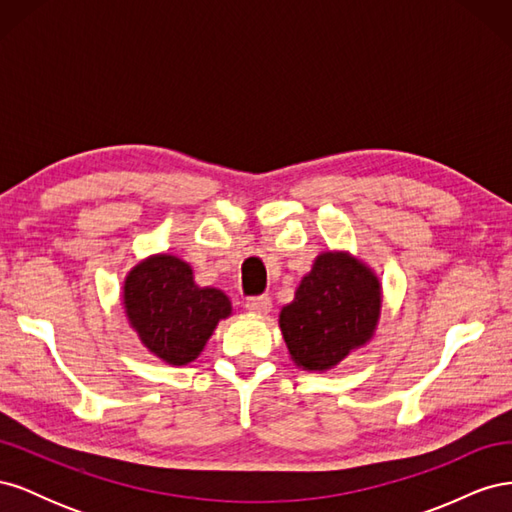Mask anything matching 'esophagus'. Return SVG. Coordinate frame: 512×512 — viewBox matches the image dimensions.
Masks as SVG:
<instances>
[{"instance_id": "obj_1", "label": "esophagus", "mask_w": 512, "mask_h": 512, "mask_svg": "<svg viewBox=\"0 0 512 512\" xmlns=\"http://www.w3.org/2000/svg\"><path fill=\"white\" fill-rule=\"evenodd\" d=\"M245 309L256 316H267L271 312V299L269 297H252L245 301Z\"/></svg>"}]
</instances>
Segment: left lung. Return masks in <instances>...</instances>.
Listing matches in <instances>:
<instances>
[{
	"instance_id": "left-lung-1",
	"label": "left lung",
	"mask_w": 512,
	"mask_h": 512,
	"mask_svg": "<svg viewBox=\"0 0 512 512\" xmlns=\"http://www.w3.org/2000/svg\"><path fill=\"white\" fill-rule=\"evenodd\" d=\"M382 282L365 260L346 250L320 252L280 312V331L292 363L329 371L378 331Z\"/></svg>"
}]
</instances>
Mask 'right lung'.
<instances>
[{"instance_id": "right-lung-1", "label": "right lung", "mask_w": 512, "mask_h": 512, "mask_svg": "<svg viewBox=\"0 0 512 512\" xmlns=\"http://www.w3.org/2000/svg\"><path fill=\"white\" fill-rule=\"evenodd\" d=\"M121 303L147 352L173 367L196 361L220 320L232 316L226 292L198 286L190 262L166 252L151 254L128 271Z\"/></svg>"}]
</instances>
